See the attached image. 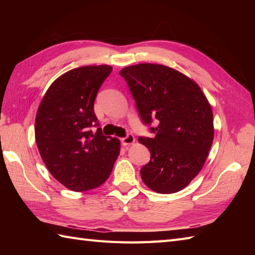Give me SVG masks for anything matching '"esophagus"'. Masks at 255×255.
Wrapping results in <instances>:
<instances>
[{"mask_svg":"<svg viewBox=\"0 0 255 255\" xmlns=\"http://www.w3.org/2000/svg\"><path fill=\"white\" fill-rule=\"evenodd\" d=\"M133 142H134V137H133V134H131V133H128L126 137L123 138L124 145H129V144H131Z\"/></svg>","mask_w":255,"mask_h":255,"instance_id":"34e87169","label":"esophagus"}]
</instances>
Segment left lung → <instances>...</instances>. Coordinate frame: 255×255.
<instances>
[{"label": "left lung", "instance_id": "1", "mask_svg": "<svg viewBox=\"0 0 255 255\" xmlns=\"http://www.w3.org/2000/svg\"><path fill=\"white\" fill-rule=\"evenodd\" d=\"M140 118L154 137H139L151 153L140 170L152 191L172 194L186 187L202 170L214 140L213 111L193 80L162 64L124 68ZM156 121L157 126L151 128Z\"/></svg>", "mask_w": 255, "mask_h": 255}]
</instances>
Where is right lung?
<instances>
[{
	"label": "right lung",
	"mask_w": 255,
	"mask_h": 255,
	"mask_svg": "<svg viewBox=\"0 0 255 255\" xmlns=\"http://www.w3.org/2000/svg\"><path fill=\"white\" fill-rule=\"evenodd\" d=\"M112 70H70L49 86L38 108L35 138L41 159L51 175L74 192L102 185L119 154L121 142L103 134L94 113L97 92Z\"/></svg>",
	"instance_id": "1"
}]
</instances>
